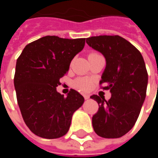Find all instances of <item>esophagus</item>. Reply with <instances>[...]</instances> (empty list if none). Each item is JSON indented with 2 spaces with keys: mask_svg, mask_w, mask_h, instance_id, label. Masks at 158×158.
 Returning a JSON list of instances; mask_svg holds the SVG:
<instances>
[{
  "mask_svg": "<svg viewBox=\"0 0 158 158\" xmlns=\"http://www.w3.org/2000/svg\"><path fill=\"white\" fill-rule=\"evenodd\" d=\"M84 97H85V100H88L89 98V95H86V94H85V95H84Z\"/></svg>",
  "mask_w": 158,
  "mask_h": 158,
  "instance_id": "obj_1",
  "label": "esophagus"
}]
</instances>
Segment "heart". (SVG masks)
Listing matches in <instances>:
<instances>
[{
	"mask_svg": "<svg viewBox=\"0 0 158 158\" xmlns=\"http://www.w3.org/2000/svg\"><path fill=\"white\" fill-rule=\"evenodd\" d=\"M97 54H99V53L92 52L89 55H97ZM73 84H74V85L79 87V89H81L82 90H85V91L89 90L91 88V86H92V81L89 78H78L74 81Z\"/></svg>",
	"mask_w": 158,
	"mask_h": 158,
	"instance_id": "heart-1",
	"label": "heart"
}]
</instances>
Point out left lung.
Returning a JSON list of instances; mask_svg holds the SVG:
<instances>
[{"mask_svg": "<svg viewBox=\"0 0 158 158\" xmlns=\"http://www.w3.org/2000/svg\"><path fill=\"white\" fill-rule=\"evenodd\" d=\"M86 43L106 58L100 85L110 89L108 101L93 95L99 109L92 117L95 132L103 138H119L132 129L146 96L148 74L141 53L119 35L92 36Z\"/></svg>", "mask_w": 158, "mask_h": 158, "instance_id": "1", "label": "left lung"}]
</instances>
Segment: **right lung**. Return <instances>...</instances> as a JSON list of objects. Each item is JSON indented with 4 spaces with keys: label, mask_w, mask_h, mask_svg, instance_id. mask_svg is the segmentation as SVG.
<instances>
[{
    "label": "right lung",
    "mask_w": 158,
    "mask_h": 158,
    "mask_svg": "<svg viewBox=\"0 0 158 158\" xmlns=\"http://www.w3.org/2000/svg\"><path fill=\"white\" fill-rule=\"evenodd\" d=\"M85 44V38L47 35L28 44L17 60L18 104L26 125L36 135L56 139L66 135L73 114L83 105L85 99L78 91L71 89L64 96L56 87Z\"/></svg>",
    "instance_id": "right-lung-1"
}]
</instances>
